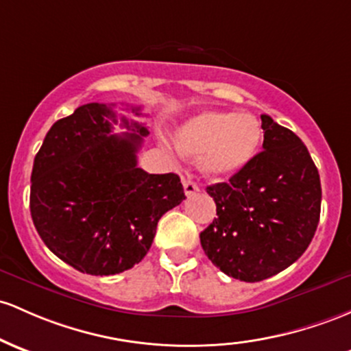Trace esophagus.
<instances>
[{"instance_id":"obj_1","label":"esophagus","mask_w":351,"mask_h":351,"mask_svg":"<svg viewBox=\"0 0 351 351\" xmlns=\"http://www.w3.org/2000/svg\"><path fill=\"white\" fill-rule=\"evenodd\" d=\"M183 188H184V195H186V196H193V195H196L199 191L198 184L193 183V182H190V180L183 182Z\"/></svg>"}]
</instances>
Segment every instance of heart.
<instances>
[{
	"label": "heart",
	"mask_w": 351,
	"mask_h": 351,
	"mask_svg": "<svg viewBox=\"0 0 351 351\" xmlns=\"http://www.w3.org/2000/svg\"><path fill=\"white\" fill-rule=\"evenodd\" d=\"M261 138L263 130L253 114L210 110L184 123L176 133V146L182 155L199 158L205 175L230 178L252 163Z\"/></svg>",
	"instance_id": "b5f03b06"
}]
</instances>
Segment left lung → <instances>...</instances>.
<instances>
[{
  "mask_svg": "<svg viewBox=\"0 0 351 351\" xmlns=\"http://www.w3.org/2000/svg\"><path fill=\"white\" fill-rule=\"evenodd\" d=\"M263 152L228 183L206 186L218 218L199 233L215 267L241 282H261L305 253L319 221L322 184L306 146L261 114Z\"/></svg>",
  "mask_w": 351,
  "mask_h": 351,
  "instance_id": "left-lung-1",
  "label": "left lung"
}]
</instances>
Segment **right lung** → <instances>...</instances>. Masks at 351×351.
Here are the masks:
<instances>
[{
  "label": "right lung",
  "instance_id": "1",
  "mask_svg": "<svg viewBox=\"0 0 351 351\" xmlns=\"http://www.w3.org/2000/svg\"><path fill=\"white\" fill-rule=\"evenodd\" d=\"M132 113L140 117V106ZM111 106L76 108L46 133L32 171L29 210L38 234L60 260L96 276L140 263L158 219L186 198L178 175L138 168L148 130L121 117L130 132L111 134Z\"/></svg>",
  "mask_w": 351,
  "mask_h": 351
}]
</instances>
